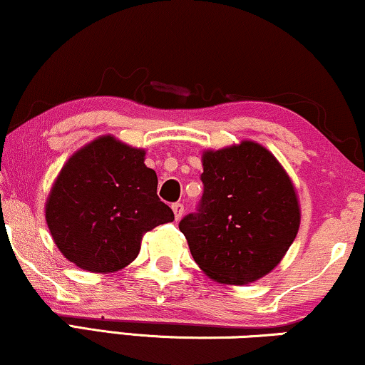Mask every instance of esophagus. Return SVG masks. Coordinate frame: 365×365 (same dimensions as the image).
I'll use <instances>...</instances> for the list:
<instances>
[{
  "label": "esophagus",
  "instance_id": "obj_1",
  "mask_svg": "<svg viewBox=\"0 0 365 365\" xmlns=\"http://www.w3.org/2000/svg\"><path fill=\"white\" fill-rule=\"evenodd\" d=\"M173 211H174V217H176V221H179V219H181L182 214H184V206L181 202L173 204Z\"/></svg>",
  "mask_w": 365,
  "mask_h": 365
}]
</instances>
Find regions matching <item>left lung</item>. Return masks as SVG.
<instances>
[{
	"label": "left lung",
	"instance_id": "obj_1",
	"mask_svg": "<svg viewBox=\"0 0 365 365\" xmlns=\"http://www.w3.org/2000/svg\"><path fill=\"white\" fill-rule=\"evenodd\" d=\"M197 211L179 222L194 261L222 284H247L281 262L301 224L291 178L254 141L206 151Z\"/></svg>",
	"mask_w": 365,
	"mask_h": 365
}]
</instances>
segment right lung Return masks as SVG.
Listing matches in <instances>:
<instances>
[{"label": "right lung", "instance_id": "obj_1", "mask_svg": "<svg viewBox=\"0 0 365 365\" xmlns=\"http://www.w3.org/2000/svg\"><path fill=\"white\" fill-rule=\"evenodd\" d=\"M144 154L101 136L74 153L54 181L46 201L49 232L63 256L84 271L126 267L144 232L174 221Z\"/></svg>", "mask_w": 365, "mask_h": 365}]
</instances>
